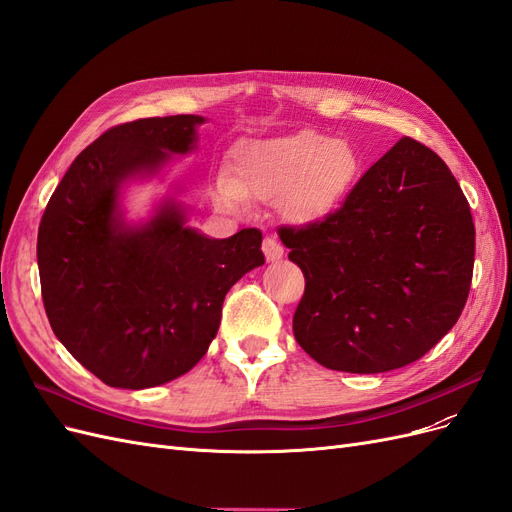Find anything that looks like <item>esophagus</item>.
Returning <instances> with one entry per match:
<instances>
[{
  "label": "esophagus",
  "mask_w": 512,
  "mask_h": 512,
  "mask_svg": "<svg viewBox=\"0 0 512 512\" xmlns=\"http://www.w3.org/2000/svg\"><path fill=\"white\" fill-rule=\"evenodd\" d=\"M262 252H265L269 262H273V260H280L284 256V247L275 237H265V241H262Z\"/></svg>",
  "instance_id": "1"
}]
</instances>
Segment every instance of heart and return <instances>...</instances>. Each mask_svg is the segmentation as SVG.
Instances as JSON below:
<instances>
[{"label":"heart","instance_id":"1","mask_svg":"<svg viewBox=\"0 0 512 512\" xmlns=\"http://www.w3.org/2000/svg\"><path fill=\"white\" fill-rule=\"evenodd\" d=\"M359 166L352 145L314 130L254 138L232 151L228 175L215 181V205L239 211L245 198L280 196L292 220H316L344 198Z\"/></svg>","mask_w":512,"mask_h":512}]
</instances>
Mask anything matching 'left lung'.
<instances>
[{
  "label": "left lung",
  "instance_id": "1",
  "mask_svg": "<svg viewBox=\"0 0 512 512\" xmlns=\"http://www.w3.org/2000/svg\"><path fill=\"white\" fill-rule=\"evenodd\" d=\"M277 232L305 275L294 339L329 369L410 365L453 329L468 301L470 205L438 153L414 138L386 151L342 207Z\"/></svg>",
  "mask_w": 512,
  "mask_h": 512
}]
</instances>
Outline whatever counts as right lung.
<instances>
[{
    "label": "right lung",
    "instance_id": "add662e5",
    "mask_svg": "<svg viewBox=\"0 0 512 512\" xmlns=\"http://www.w3.org/2000/svg\"><path fill=\"white\" fill-rule=\"evenodd\" d=\"M198 115L121 123L83 149L38 228L46 316L66 350L104 384L149 389L203 359L226 292L265 265L258 228L209 239L170 200L143 226L123 224L119 185L194 149Z\"/></svg>",
    "mask_w": 512,
    "mask_h": 512
}]
</instances>
